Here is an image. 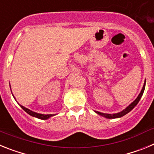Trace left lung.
Masks as SVG:
<instances>
[{"mask_svg":"<svg viewBox=\"0 0 154 154\" xmlns=\"http://www.w3.org/2000/svg\"><path fill=\"white\" fill-rule=\"evenodd\" d=\"M145 85H146V81H145V82H144V85L143 86V89L142 90H141L140 93L139 94V96H137V99L134 100V101L133 102V103H131V104L129 106L126 107L125 109H123V111H121V112H117V113H114V114H109V113H103V112H98V111H95V112H96L97 114H99V115L102 116H103V117H106L107 118V119H115V118H120L122 117V116H125L126 114H127L128 112H130V111H131L132 109H133L134 107L136 106L137 105V103H139V101L140 100L141 97H142L143 94V92H144V89H145Z\"/></svg>","mask_w":154,"mask_h":154,"instance_id":"obj_1","label":"left lung"}]
</instances>
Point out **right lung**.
Segmentation results:
<instances>
[{
	"label": "right lung",
	"instance_id": "obj_1",
	"mask_svg": "<svg viewBox=\"0 0 154 154\" xmlns=\"http://www.w3.org/2000/svg\"><path fill=\"white\" fill-rule=\"evenodd\" d=\"M20 106H21V108H22L23 109H24V111L27 112V113L29 114L30 116H34V117L38 118V119H48V118L53 116H55L54 114H47V115H45V114L38 113V112H33V111H31V110H30V109H28L25 108V107H24L23 106H21V105H20Z\"/></svg>",
	"mask_w": 154,
	"mask_h": 154
}]
</instances>
